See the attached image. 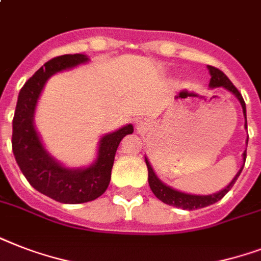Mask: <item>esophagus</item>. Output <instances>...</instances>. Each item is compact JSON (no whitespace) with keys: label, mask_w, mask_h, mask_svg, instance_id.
I'll return each mask as SVG.
<instances>
[{"label":"esophagus","mask_w":261,"mask_h":261,"mask_svg":"<svg viewBox=\"0 0 261 261\" xmlns=\"http://www.w3.org/2000/svg\"><path fill=\"white\" fill-rule=\"evenodd\" d=\"M143 124H145V122H143V120H141V122L138 123V126H139V127H143Z\"/></svg>","instance_id":"obj_1"}]
</instances>
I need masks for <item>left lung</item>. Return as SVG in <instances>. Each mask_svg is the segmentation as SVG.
I'll use <instances>...</instances> for the list:
<instances>
[{
  "label": "left lung",
  "mask_w": 261,
  "mask_h": 261,
  "mask_svg": "<svg viewBox=\"0 0 261 261\" xmlns=\"http://www.w3.org/2000/svg\"><path fill=\"white\" fill-rule=\"evenodd\" d=\"M207 69H208V73H210L211 75L210 84H208V87H210L211 89L222 87L226 90H229L230 93H233L236 97H237V100H239L241 107H243V114H244V118H245V128H247V107H245V101H244L241 93H240L239 90H237V88L231 84L230 80L227 79L226 74L222 73L219 69H217V67L214 66H207ZM247 145H248V139H247ZM245 159H247V150L243 153V165H241V168H240V171L236 173L233 180H231V181L229 182L223 190L210 195H194V194H187V192H182V191L174 190V188H172L171 186H167L165 182L160 180L159 176L155 174L153 167H151V164L149 163L147 157H145V163H146L147 172H149V186H150V190L153 191V194H154L160 200H163L164 203H167V204H169V206L180 207V208H182V210H195V208H202V207H207V206H210V204H214L215 202L221 200V199H222L223 196L230 191V188L236 182V180H237V177L240 176L241 171H243L244 164H245Z\"/></svg>",
  "instance_id": "1"
}]
</instances>
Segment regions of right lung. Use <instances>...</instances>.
<instances>
[{"instance_id": "obj_1", "label": "right lung", "mask_w": 261, "mask_h": 261, "mask_svg": "<svg viewBox=\"0 0 261 261\" xmlns=\"http://www.w3.org/2000/svg\"><path fill=\"white\" fill-rule=\"evenodd\" d=\"M87 62V55L66 54L44 63L20 90L13 118L12 149L22 174L36 191L69 204L90 202L106 192L119 143L134 131L133 124H126L102 135L97 157L88 167H66L44 147L35 127V111L44 85L51 75Z\"/></svg>"}]
</instances>
